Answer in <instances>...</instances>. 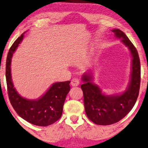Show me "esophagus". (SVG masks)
<instances>
[{
  "instance_id": "1",
  "label": "esophagus",
  "mask_w": 148,
  "mask_h": 148,
  "mask_svg": "<svg viewBox=\"0 0 148 148\" xmlns=\"http://www.w3.org/2000/svg\"><path fill=\"white\" fill-rule=\"evenodd\" d=\"M79 79L78 78H73L71 81V84H72V86H77L79 85Z\"/></svg>"
}]
</instances>
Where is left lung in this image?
Masks as SVG:
<instances>
[{
    "instance_id": "1",
    "label": "left lung",
    "mask_w": 148,
    "mask_h": 148,
    "mask_svg": "<svg viewBox=\"0 0 148 148\" xmlns=\"http://www.w3.org/2000/svg\"><path fill=\"white\" fill-rule=\"evenodd\" d=\"M112 32L116 38L121 39L122 42L131 52V80L123 93L107 95L102 93L101 88L92 82L93 76L91 70L82 75L84 83L81 85V88L86 114L92 123L99 125H112L123 119L135 104L140 87L141 66L137 49L123 31L114 29Z\"/></svg>"
}]
</instances>
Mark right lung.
Segmentation results:
<instances>
[{"mask_svg": "<svg viewBox=\"0 0 148 148\" xmlns=\"http://www.w3.org/2000/svg\"><path fill=\"white\" fill-rule=\"evenodd\" d=\"M24 34V33H23ZM21 35L10 48L6 62V80L9 98L13 109L19 116L32 125L46 127L60 119L67 95L70 91V81L56 82L38 99H27L21 97L14 87L11 74V58L19 44Z\"/></svg>", "mask_w": 148, "mask_h": 148, "instance_id": "add662e5", "label": "right lung"}]
</instances>
